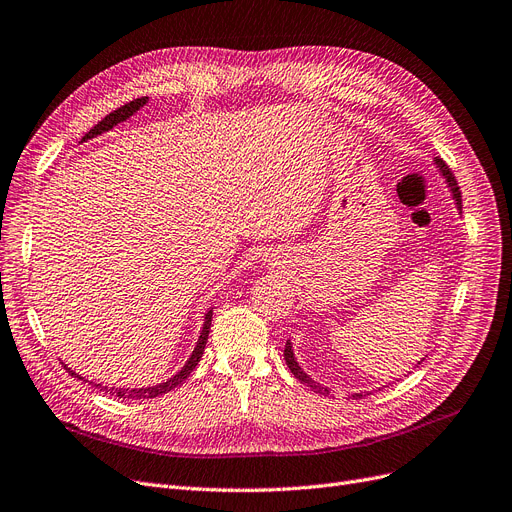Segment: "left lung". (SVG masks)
<instances>
[{
  "label": "left lung",
  "instance_id": "left-lung-1",
  "mask_svg": "<svg viewBox=\"0 0 512 512\" xmlns=\"http://www.w3.org/2000/svg\"><path fill=\"white\" fill-rule=\"evenodd\" d=\"M434 164H437V168H439V173L443 175V179L447 181V187H449V192H451V196H453V200H456V206H458V211L462 213V196H460V187H458V181H456V177H453V173H451V168L443 162V158H434ZM285 361H287V365H289V369H291V373L297 377V380L301 382V384H306L308 388H312L314 392H318V394H323V396H327L329 394V388H325V386H320V384H316L312 377L299 367V363H297V358H295V354H293V346H291V342H287V346H285ZM422 363V361H420ZM418 363V365H420ZM363 396V392H352L348 399H361Z\"/></svg>",
  "mask_w": 512,
  "mask_h": 512
}]
</instances>
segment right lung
Masks as SVG:
<instances>
[{"label": "right lung", "mask_w": 512, "mask_h": 512, "mask_svg": "<svg viewBox=\"0 0 512 512\" xmlns=\"http://www.w3.org/2000/svg\"><path fill=\"white\" fill-rule=\"evenodd\" d=\"M147 101H149V97H141V99H135V101H130V103L118 107L116 111H111L109 116H105L97 126L90 128V130L86 132L82 143L88 141V139H94V137L103 135V132L111 130L113 126H118L120 122H126V120L132 116V113H137ZM211 320H213V308L204 314V325H202V331H200V337H198V342H196V348H194L192 356L187 358V363H185L173 377H170V380H166V382H162V384H158V386H147V388H113V386L107 388V386H101V384H92V382H90V384L101 388V390H105V392H109V394H113V396H118V399H156V396H160V394H164V392H168V390L177 388L181 382L187 380V375L192 373V371L196 369V365L200 363V358H202V354H204L206 339H208V331H211ZM65 369H67L73 377H78V380H84L82 375L71 371L67 365H65ZM84 382H88V380H84Z\"/></svg>", "instance_id": "1"}]
</instances>
